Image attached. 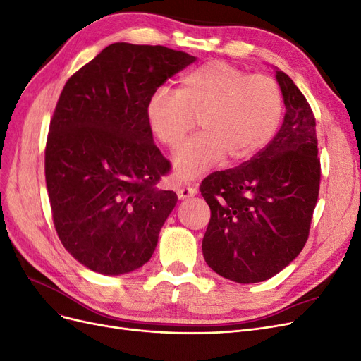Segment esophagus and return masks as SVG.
Wrapping results in <instances>:
<instances>
[{
  "label": "esophagus",
  "instance_id": "34e87169",
  "mask_svg": "<svg viewBox=\"0 0 361 361\" xmlns=\"http://www.w3.org/2000/svg\"><path fill=\"white\" fill-rule=\"evenodd\" d=\"M197 194V188L191 187V185H182V187L178 188V197L179 199H188L192 197V195Z\"/></svg>",
  "mask_w": 361,
  "mask_h": 361
}]
</instances>
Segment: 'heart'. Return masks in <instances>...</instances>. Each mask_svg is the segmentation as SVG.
<instances>
[{
  "mask_svg": "<svg viewBox=\"0 0 361 361\" xmlns=\"http://www.w3.org/2000/svg\"><path fill=\"white\" fill-rule=\"evenodd\" d=\"M285 111L280 84L226 61H209L185 73L178 92L159 87L146 105L149 128L164 146L176 149L199 120L202 133L173 158L179 179L200 176L224 158L245 162L274 138Z\"/></svg>",
  "mask_w": 361,
  "mask_h": 361,
  "instance_id": "obj_1",
  "label": "heart"
}]
</instances>
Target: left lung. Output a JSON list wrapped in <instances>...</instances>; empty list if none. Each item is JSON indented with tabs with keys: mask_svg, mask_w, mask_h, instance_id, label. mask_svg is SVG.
Returning <instances> with one entry per match:
<instances>
[{
	"mask_svg": "<svg viewBox=\"0 0 361 361\" xmlns=\"http://www.w3.org/2000/svg\"><path fill=\"white\" fill-rule=\"evenodd\" d=\"M276 76L286 106L276 137L250 161L211 173L200 185L211 207L204 260L236 283L268 280L300 255L319 195L314 114L285 72Z\"/></svg>",
	"mask_w": 361,
	"mask_h": 361,
	"instance_id": "1",
	"label": "left lung"
}]
</instances>
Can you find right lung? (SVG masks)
Segmentation results:
<instances>
[{"label": "right lung", "mask_w": 361, "mask_h": 361, "mask_svg": "<svg viewBox=\"0 0 361 361\" xmlns=\"http://www.w3.org/2000/svg\"><path fill=\"white\" fill-rule=\"evenodd\" d=\"M194 60L161 45L113 43L63 87L45 147L52 221L63 247L94 272L125 274L154 255L178 195L157 187L171 166L146 105Z\"/></svg>", "instance_id": "1"}]
</instances>
